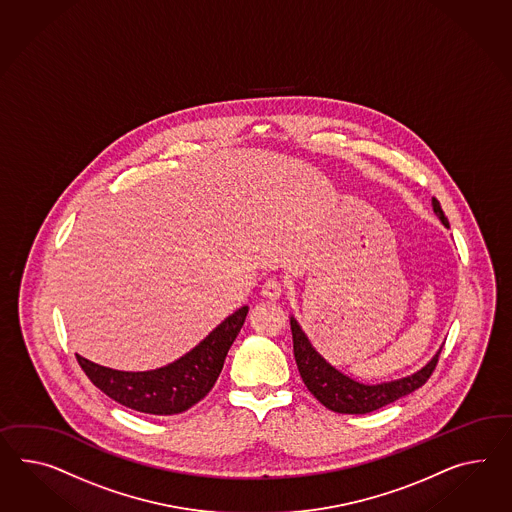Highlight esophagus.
I'll return each instance as SVG.
<instances>
[{"mask_svg": "<svg viewBox=\"0 0 512 512\" xmlns=\"http://www.w3.org/2000/svg\"><path fill=\"white\" fill-rule=\"evenodd\" d=\"M262 295L267 297V299H271V301H276L282 295V282L278 278L265 280L262 286Z\"/></svg>", "mask_w": 512, "mask_h": 512, "instance_id": "esophagus-1", "label": "esophagus"}]
</instances>
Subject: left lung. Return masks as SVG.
<instances>
[{
  "label": "left lung",
  "instance_id": "8db88e82",
  "mask_svg": "<svg viewBox=\"0 0 512 512\" xmlns=\"http://www.w3.org/2000/svg\"><path fill=\"white\" fill-rule=\"evenodd\" d=\"M433 210L442 224L449 228V221L436 198H433ZM291 334H293V354H295V362L299 367L302 382L323 407L340 414H367V412L386 407L405 395L412 394L433 375L434 367L438 364V356L442 351L440 349L427 366L421 367L420 371L408 377L392 380V382H380V384H362L358 380L343 375L336 367L330 366L327 360L315 351L314 345L310 343L295 317H291Z\"/></svg>",
  "mask_w": 512,
  "mask_h": 512
}]
</instances>
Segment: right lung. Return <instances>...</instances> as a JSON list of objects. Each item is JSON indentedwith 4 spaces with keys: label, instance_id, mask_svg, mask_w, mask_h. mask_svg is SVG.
Here are the masks:
<instances>
[{
    "label": "right lung",
    "instance_id": "1",
    "mask_svg": "<svg viewBox=\"0 0 512 512\" xmlns=\"http://www.w3.org/2000/svg\"><path fill=\"white\" fill-rule=\"evenodd\" d=\"M247 314L249 306H241L195 349L152 371H118L98 366L79 354L76 358L92 384L120 405L154 416L180 414L210 394Z\"/></svg>",
    "mask_w": 512,
    "mask_h": 512
}]
</instances>
